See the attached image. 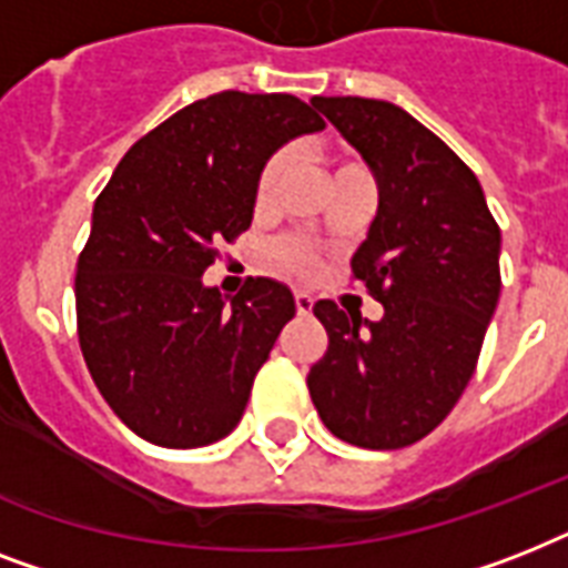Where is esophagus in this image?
Returning <instances> with one entry per match:
<instances>
[{
	"label": "esophagus",
	"mask_w": 568,
	"mask_h": 568,
	"mask_svg": "<svg viewBox=\"0 0 568 568\" xmlns=\"http://www.w3.org/2000/svg\"><path fill=\"white\" fill-rule=\"evenodd\" d=\"M294 306H297V315H310L312 306H315V301H312V294L297 292L294 294Z\"/></svg>",
	"instance_id": "1"
}]
</instances>
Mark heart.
Segmentation results:
<instances>
[{"mask_svg": "<svg viewBox=\"0 0 568 568\" xmlns=\"http://www.w3.org/2000/svg\"><path fill=\"white\" fill-rule=\"evenodd\" d=\"M285 164H288V155L285 153H276L274 159H267V164L262 168V173H258V180H256V205L271 203V196H274L276 185H280V176H283ZM356 168H359L356 162H338L333 176L356 171ZM271 253H274L276 265L285 267L288 274H297V276H312L321 265L315 247H312L306 239H297V235H285V239L274 241Z\"/></svg>", "mask_w": 568, "mask_h": 568, "instance_id": "1", "label": "heart"}]
</instances>
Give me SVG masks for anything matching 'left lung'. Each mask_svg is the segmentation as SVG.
<instances>
[{"mask_svg": "<svg viewBox=\"0 0 568 568\" xmlns=\"http://www.w3.org/2000/svg\"><path fill=\"white\" fill-rule=\"evenodd\" d=\"M372 168L377 214L351 258L383 318L312 306L327 354L310 368L321 422L356 448L392 450L445 422L475 374L501 294V230L442 138L395 102L312 97Z\"/></svg>", "mask_w": 568, "mask_h": 568, "instance_id": "8db88e82", "label": "left lung"}]
</instances>
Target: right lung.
Segmentation results:
<instances>
[{
	"label": "right lung",
	"instance_id": "add662e5",
	"mask_svg": "<svg viewBox=\"0 0 568 568\" xmlns=\"http://www.w3.org/2000/svg\"><path fill=\"white\" fill-rule=\"evenodd\" d=\"M321 129L292 93H214L141 138L97 196L75 265L79 345L141 439L203 448L241 422L294 294L256 276L226 297L203 274L253 221L267 159Z\"/></svg>",
	"mask_w": 568,
	"mask_h": 568
}]
</instances>
